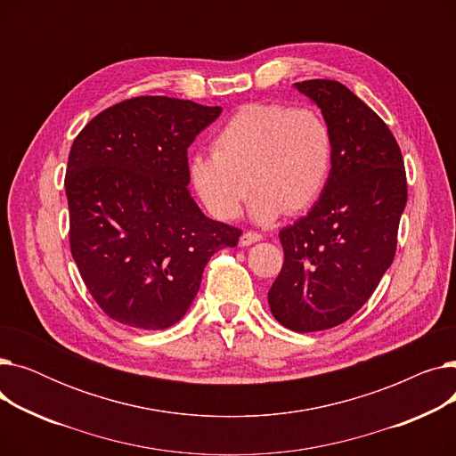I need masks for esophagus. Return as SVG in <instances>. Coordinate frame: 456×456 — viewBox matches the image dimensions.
Returning <instances> with one entry per match:
<instances>
[{"label": "esophagus", "instance_id": "1", "mask_svg": "<svg viewBox=\"0 0 456 456\" xmlns=\"http://www.w3.org/2000/svg\"><path fill=\"white\" fill-rule=\"evenodd\" d=\"M262 240V236L258 234V232H244L242 236H240V242H238V244H240L242 248H246V246H251V244H255V242H260Z\"/></svg>", "mask_w": 456, "mask_h": 456}]
</instances>
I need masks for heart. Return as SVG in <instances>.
Returning a JSON list of instances; mask_svg holds the SVG:
<instances>
[{
	"label": "heart",
	"mask_w": 456,
	"mask_h": 456,
	"mask_svg": "<svg viewBox=\"0 0 456 456\" xmlns=\"http://www.w3.org/2000/svg\"><path fill=\"white\" fill-rule=\"evenodd\" d=\"M332 155V131L320 112L251 103L216 134L212 155L191 157L188 172L216 220H234L251 186L249 214L253 222L266 225L282 212L297 214L318 201Z\"/></svg>",
	"instance_id": "heart-1"
}]
</instances>
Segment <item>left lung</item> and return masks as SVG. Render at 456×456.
I'll return each mask as SVG.
<instances>
[{"label":"left lung","mask_w":456,"mask_h":456,"mask_svg":"<svg viewBox=\"0 0 456 456\" xmlns=\"http://www.w3.org/2000/svg\"><path fill=\"white\" fill-rule=\"evenodd\" d=\"M332 131L330 175L320 200L279 232L284 262L268 292L273 318L296 332L347 322L390 268L406 175L388 126L338 81L296 83Z\"/></svg>","instance_id":"left-lung-1"}]
</instances>
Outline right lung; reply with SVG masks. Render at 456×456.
<instances>
[{
	"instance_id": "right-lung-1",
	"label": "right lung",
	"mask_w": 456,
	"mask_h": 456,
	"mask_svg": "<svg viewBox=\"0 0 456 456\" xmlns=\"http://www.w3.org/2000/svg\"><path fill=\"white\" fill-rule=\"evenodd\" d=\"M222 114L166 95L109 107L69 150V248L88 292L118 323L159 330L198 296L203 270L240 229L214 222L190 196L186 150Z\"/></svg>"
}]
</instances>
